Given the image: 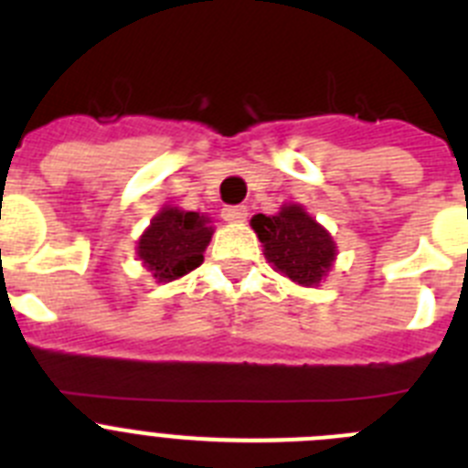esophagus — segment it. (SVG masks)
<instances>
[{"instance_id":"esophagus-1","label":"esophagus","mask_w":468,"mask_h":468,"mask_svg":"<svg viewBox=\"0 0 468 468\" xmlns=\"http://www.w3.org/2000/svg\"><path fill=\"white\" fill-rule=\"evenodd\" d=\"M222 218L227 222H246L248 208L246 206H227V208H222Z\"/></svg>"}]
</instances>
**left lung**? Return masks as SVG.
Returning a JSON list of instances; mask_svg holds the SVG:
<instances>
[{
    "label": "left lung",
    "mask_w": 468,
    "mask_h": 468,
    "mask_svg": "<svg viewBox=\"0 0 468 468\" xmlns=\"http://www.w3.org/2000/svg\"><path fill=\"white\" fill-rule=\"evenodd\" d=\"M250 227L274 271L292 283L316 288L337 260V243L302 204H283L274 215H253Z\"/></svg>",
    "instance_id": "obj_1"
}]
</instances>
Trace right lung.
Returning <instances> with one entry per match:
<instances>
[{"label":"right lung","mask_w":468,"mask_h":468,"mask_svg":"<svg viewBox=\"0 0 468 468\" xmlns=\"http://www.w3.org/2000/svg\"><path fill=\"white\" fill-rule=\"evenodd\" d=\"M213 231L208 215L164 206L140 234L135 255L156 283H171L204 262Z\"/></svg>","instance_id":"add662e5"}]
</instances>
